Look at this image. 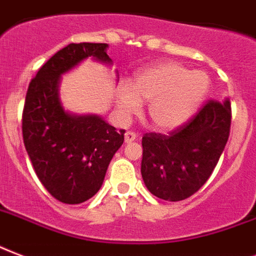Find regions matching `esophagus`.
<instances>
[{
  "label": "esophagus",
  "instance_id": "1",
  "mask_svg": "<svg viewBox=\"0 0 256 256\" xmlns=\"http://www.w3.org/2000/svg\"><path fill=\"white\" fill-rule=\"evenodd\" d=\"M136 134H134V132H126V136H124V140H126V144H130V142H134L136 140Z\"/></svg>",
  "mask_w": 256,
  "mask_h": 256
}]
</instances>
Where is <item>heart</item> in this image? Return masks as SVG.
Returning a JSON list of instances; mask_svg holds the SVG:
<instances>
[{"instance_id":"1","label":"heart","mask_w":256,"mask_h":256,"mask_svg":"<svg viewBox=\"0 0 256 256\" xmlns=\"http://www.w3.org/2000/svg\"><path fill=\"white\" fill-rule=\"evenodd\" d=\"M211 90V78L204 70L164 61L134 74L130 88L122 86L118 94V114L128 120L148 101L146 114L158 130H174L195 116Z\"/></svg>"}]
</instances>
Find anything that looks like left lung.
Returning a JSON list of instances; mask_svg holds the SVG:
<instances>
[{"instance_id":"left-lung-1","label":"left lung","mask_w":256,"mask_h":256,"mask_svg":"<svg viewBox=\"0 0 256 256\" xmlns=\"http://www.w3.org/2000/svg\"><path fill=\"white\" fill-rule=\"evenodd\" d=\"M231 126L230 100H210L170 134L142 136V176L152 195L179 202L194 195L216 167Z\"/></svg>"}]
</instances>
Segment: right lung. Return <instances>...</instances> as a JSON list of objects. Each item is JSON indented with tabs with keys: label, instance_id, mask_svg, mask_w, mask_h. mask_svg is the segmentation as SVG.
<instances>
[{
	"label": "right lung",
	"instance_id": "add662e5",
	"mask_svg": "<svg viewBox=\"0 0 256 256\" xmlns=\"http://www.w3.org/2000/svg\"><path fill=\"white\" fill-rule=\"evenodd\" d=\"M106 48L108 44H69L40 68L28 88L24 144L40 182L62 203L80 204L96 195L124 142L126 130L118 132L98 114H70L60 98L61 76L85 58L112 65Z\"/></svg>",
	"mask_w": 256,
	"mask_h": 256
}]
</instances>
